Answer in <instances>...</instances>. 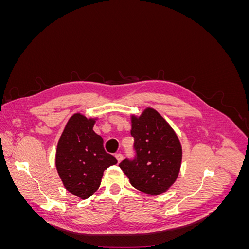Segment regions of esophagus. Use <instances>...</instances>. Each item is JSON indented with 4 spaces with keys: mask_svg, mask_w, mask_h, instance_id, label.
Masks as SVG:
<instances>
[{
    "mask_svg": "<svg viewBox=\"0 0 249 249\" xmlns=\"http://www.w3.org/2000/svg\"><path fill=\"white\" fill-rule=\"evenodd\" d=\"M115 157H116V159H117L118 163H119V162H122V161H123V159H124V156H123V154H122V153H117V154L115 155Z\"/></svg>",
    "mask_w": 249,
    "mask_h": 249,
    "instance_id": "34e87169",
    "label": "esophagus"
}]
</instances>
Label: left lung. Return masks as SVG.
Instances as JSON below:
<instances>
[{
	"mask_svg": "<svg viewBox=\"0 0 249 249\" xmlns=\"http://www.w3.org/2000/svg\"><path fill=\"white\" fill-rule=\"evenodd\" d=\"M133 158H125L119 167L136 189L152 195L166 191L177 179L182 146L175 131L159 113L147 108L140 117H132Z\"/></svg>",
	"mask_w": 249,
	"mask_h": 249,
	"instance_id": "1",
	"label": "left lung"
}]
</instances>
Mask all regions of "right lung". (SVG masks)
<instances>
[{
  "mask_svg": "<svg viewBox=\"0 0 249 249\" xmlns=\"http://www.w3.org/2000/svg\"><path fill=\"white\" fill-rule=\"evenodd\" d=\"M94 119L72 115L59 139L56 167L65 188L86 199L99 189L104 171L117 163L104 148L103 138L94 133Z\"/></svg>",
  "mask_w": 249,
  "mask_h": 249,
  "instance_id": "add662e5",
  "label": "right lung"
}]
</instances>
